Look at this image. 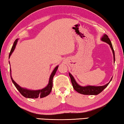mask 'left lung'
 I'll use <instances>...</instances> for the list:
<instances>
[{
    "label": "left lung",
    "mask_w": 124,
    "mask_h": 124,
    "mask_svg": "<svg viewBox=\"0 0 124 124\" xmlns=\"http://www.w3.org/2000/svg\"><path fill=\"white\" fill-rule=\"evenodd\" d=\"M101 40H102L103 42H104L105 43H108L109 45L110 46V48L111 49V50H112L113 54L114 62H115L114 50L113 49L112 44H111V41L110 40V39H109V38H108V36H107V34H104V35L102 36V38H101ZM69 74L70 78H71V81L73 88H74V90L79 93H81V94H85V95H97L99 94V93H100L101 92H102V91L104 90L107 86H108V85L109 84V83L110 82V81H111V80H112V78H111L110 81H109L108 84L104 85V86H90V85H88V86H81L76 82V81L75 80L74 78L70 72L69 73Z\"/></svg>",
    "instance_id": "8db88e82"
}]
</instances>
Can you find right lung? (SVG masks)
I'll list each match as a JSON object with an SVG mask.
<instances>
[{"mask_svg": "<svg viewBox=\"0 0 124 124\" xmlns=\"http://www.w3.org/2000/svg\"><path fill=\"white\" fill-rule=\"evenodd\" d=\"M18 41V39H16L15 42H14V44L13 46H12L11 51L10 52L9 54V57H10V55L13 53L14 50H15L16 44H17ZM10 64V62H9ZM59 65L56 66L55 68H54V69L51 75L50 76L49 80V82L47 86L46 87H44L42 90H28L26 88H22V87H20L19 85L16 84L15 81H14L13 78H12L11 77V68L10 69V76H11V79L12 80V82L15 85L16 88L17 89V90L19 91L20 93L23 96V97H26V98H38V97H40V98H43V97H45L47 96L49 94V93L51 92L52 87H53V77L55 74V73L57 71V69L58 68Z\"/></svg>", "mask_w": 124, "mask_h": 124, "instance_id": "obj_1", "label": "right lung"}]
</instances>
